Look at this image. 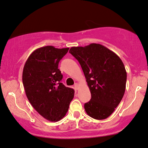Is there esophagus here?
Masks as SVG:
<instances>
[{
	"label": "esophagus",
	"instance_id": "1",
	"mask_svg": "<svg viewBox=\"0 0 148 148\" xmlns=\"http://www.w3.org/2000/svg\"><path fill=\"white\" fill-rule=\"evenodd\" d=\"M78 87H79V84H78V83L75 84H74V88H75V89L78 90Z\"/></svg>",
	"mask_w": 148,
	"mask_h": 148
}]
</instances>
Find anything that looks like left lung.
I'll list each match as a JSON object with an SVG mask.
<instances>
[{"label":"left lung","instance_id":"left-lung-1","mask_svg":"<svg viewBox=\"0 0 148 148\" xmlns=\"http://www.w3.org/2000/svg\"><path fill=\"white\" fill-rule=\"evenodd\" d=\"M69 52L80 63L91 93L86 112L96 120L107 118L125 93L127 73L122 60L100 44L72 47Z\"/></svg>","mask_w":148,"mask_h":148}]
</instances>
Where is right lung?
<instances>
[{
  "instance_id": "obj_1",
  "label": "right lung",
  "mask_w": 148,
  "mask_h": 148,
  "mask_svg": "<svg viewBox=\"0 0 148 148\" xmlns=\"http://www.w3.org/2000/svg\"><path fill=\"white\" fill-rule=\"evenodd\" d=\"M68 50L52 46L39 48L30 55L23 68V83L28 101L50 122L65 116L74 96V90L61 82L63 76L58 68Z\"/></svg>"
}]
</instances>
